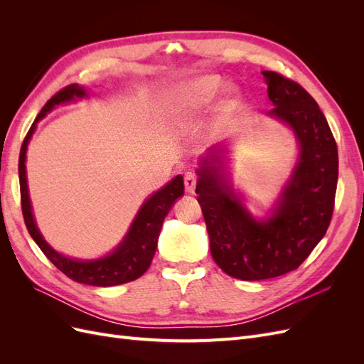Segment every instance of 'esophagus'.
Returning <instances> with one entry per match:
<instances>
[{"label": "esophagus", "mask_w": 364, "mask_h": 364, "mask_svg": "<svg viewBox=\"0 0 364 364\" xmlns=\"http://www.w3.org/2000/svg\"><path fill=\"white\" fill-rule=\"evenodd\" d=\"M183 183H185V190H186V193L194 194V191H196V185H197V178H196V174H194V173H191V171L185 173V176H183Z\"/></svg>", "instance_id": "esophagus-1"}]
</instances>
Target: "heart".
<instances>
[{
	"label": "heart",
	"mask_w": 364,
	"mask_h": 364,
	"mask_svg": "<svg viewBox=\"0 0 364 364\" xmlns=\"http://www.w3.org/2000/svg\"><path fill=\"white\" fill-rule=\"evenodd\" d=\"M222 80L215 75H206L186 85L174 95L171 109L176 117H190L206 107L222 91Z\"/></svg>",
	"instance_id": "obj_1"
}]
</instances>
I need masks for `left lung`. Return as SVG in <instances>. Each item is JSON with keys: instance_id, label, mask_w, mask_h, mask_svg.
Here are the masks:
<instances>
[{"instance_id": "left-lung-1", "label": "left lung", "mask_w": 364, "mask_h": 364, "mask_svg": "<svg viewBox=\"0 0 364 364\" xmlns=\"http://www.w3.org/2000/svg\"><path fill=\"white\" fill-rule=\"evenodd\" d=\"M273 109L301 144V158L278 208L266 222L246 211L213 161L203 159L196 186L211 243V255L229 277L259 281L296 270L331 223L338 153L328 121L314 98L294 80L262 71Z\"/></svg>"}]
</instances>
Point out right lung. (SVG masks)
Returning a JSON list of instances; mask_svg holds the SVG:
<instances>
[{"mask_svg":"<svg viewBox=\"0 0 364 364\" xmlns=\"http://www.w3.org/2000/svg\"><path fill=\"white\" fill-rule=\"evenodd\" d=\"M86 91L79 85H68L63 90L54 94L50 100L42 107V111L36 117L35 123L31 124L30 130L24 138L19 153V190H21V208H23L24 222L28 229V234L36 241L39 249L43 252L54 266H56L63 274L75 282L95 285V287H112V285L126 284L135 281L142 277L150 267L153 255L156 252L158 237L164 223L165 215L168 214L174 200L183 194V179L182 176H176L167 185L153 194L146 200L139 209V213L132 223L129 234L111 255L95 261H77L68 257H63L54 249H51L47 241L42 238L36 228L35 218L31 214V205L28 199L27 178H26V151L27 144L35 132L36 121H39L51 109L60 105L71 102L74 97H85Z\"/></svg>","mask_w":364,"mask_h":364,"instance_id":"add662e5","label":"right lung"}]
</instances>
